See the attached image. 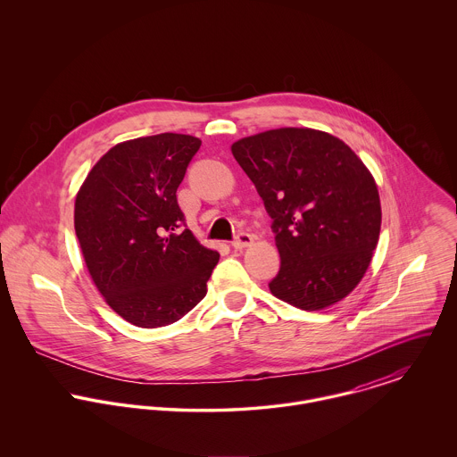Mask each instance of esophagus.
<instances>
[{
    "mask_svg": "<svg viewBox=\"0 0 457 457\" xmlns=\"http://www.w3.org/2000/svg\"><path fill=\"white\" fill-rule=\"evenodd\" d=\"M252 245H253V236L248 234V232L237 234V237L232 241V246H234L236 250H245V248H248V246H252Z\"/></svg>",
    "mask_w": 457,
    "mask_h": 457,
    "instance_id": "esophagus-1",
    "label": "esophagus"
}]
</instances>
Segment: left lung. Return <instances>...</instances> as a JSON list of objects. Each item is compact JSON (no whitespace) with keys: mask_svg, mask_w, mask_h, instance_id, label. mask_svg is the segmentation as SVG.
<instances>
[{"mask_svg":"<svg viewBox=\"0 0 457 457\" xmlns=\"http://www.w3.org/2000/svg\"><path fill=\"white\" fill-rule=\"evenodd\" d=\"M232 154L272 218L281 267L270 294L306 312L345 299L366 274L382 225L362 160L327 131L290 127L239 138Z\"/></svg>","mask_w":457,"mask_h":457,"instance_id":"1","label":"left lung"}]
</instances>
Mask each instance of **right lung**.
Returning <instances> with one entry per match:
<instances>
[{
  "instance_id": "right-lung-1",
  "label": "right lung",
  "mask_w": 457,
  "mask_h": 457,
  "mask_svg": "<svg viewBox=\"0 0 457 457\" xmlns=\"http://www.w3.org/2000/svg\"><path fill=\"white\" fill-rule=\"evenodd\" d=\"M202 140L183 133L111 147L75 196L73 225L93 283L127 322L183 319L205 297L220 253L185 227L176 192Z\"/></svg>"
}]
</instances>
